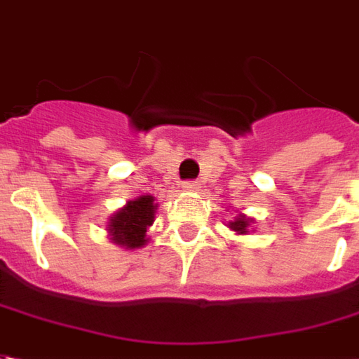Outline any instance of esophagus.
<instances>
[{"instance_id": "obj_1", "label": "esophagus", "mask_w": 359, "mask_h": 359, "mask_svg": "<svg viewBox=\"0 0 359 359\" xmlns=\"http://www.w3.org/2000/svg\"><path fill=\"white\" fill-rule=\"evenodd\" d=\"M198 185H201V183H198V182H193V180H189V182H183V189L197 191Z\"/></svg>"}]
</instances>
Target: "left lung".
<instances>
[{
    "label": "left lung",
    "instance_id": "left-lung-1",
    "mask_svg": "<svg viewBox=\"0 0 359 359\" xmlns=\"http://www.w3.org/2000/svg\"><path fill=\"white\" fill-rule=\"evenodd\" d=\"M248 222H250V219L245 218V216H241V218H235V222H229V227H231L233 231H237V233H247Z\"/></svg>",
    "mask_w": 359,
    "mask_h": 359
}]
</instances>
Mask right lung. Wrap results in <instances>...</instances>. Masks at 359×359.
I'll return each instance as SVG.
<instances>
[{"label": "right lung", "instance_id": "add662e5", "mask_svg": "<svg viewBox=\"0 0 359 359\" xmlns=\"http://www.w3.org/2000/svg\"><path fill=\"white\" fill-rule=\"evenodd\" d=\"M154 198L151 195L130 201L128 205L118 210L111 218L109 231L112 233V241L116 245H122L126 248H137L145 245V233L147 227L154 219Z\"/></svg>", "mask_w": 359, "mask_h": 359}]
</instances>
